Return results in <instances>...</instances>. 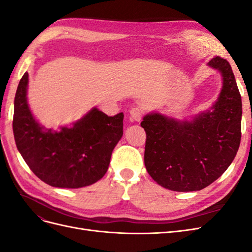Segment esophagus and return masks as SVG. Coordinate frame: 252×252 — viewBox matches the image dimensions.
<instances>
[{"label": "esophagus", "mask_w": 252, "mask_h": 252, "mask_svg": "<svg viewBox=\"0 0 252 252\" xmlns=\"http://www.w3.org/2000/svg\"><path fill=\"white\" fill-rule=\"evenodd\" d=\"M129 113H130V117L134 120V121H141L143 114H144V109L140 106H134L130 110H129Z\"/></svg>", "instance_id": "esophagus-1"}]
</instances>
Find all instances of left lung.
<instances>
[{"mask_svg":"<svg viewBox=\"0 0 252 252\" xmlns=\"http://www.w3.org/2000/svg\"><path fill=\"white\" fill-rule=\"evenodd\" d=\"M208 66L222 74L223 86L211 110L192 121L148 113L144 162L158 185L173 191H197L209 186L232 163L241 143L242 98L227 60L215 57Z\"/></svg>","mask_w":252,"mask_h":252,"instance_id":"1","label":"left lung"}]
</instances>
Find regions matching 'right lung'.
Listing matches in <instances>:
<instances>
[{
    "label": "right lung",
    "instance_id": "add662e5",
    "mask_svg": "<svg viewBox=\"0 0 252 252\" xmlns=\"http://www.w3.org/2000/svg\"><path fill=\"white\" fill-rule=\"evenodd\" d=\"M27 86L25 72L14 97L12 129L29 168L52 187L81 188L101 180L123 135V112L108 117L94 107L70 128L45 130L29 109Z\"/></svg>",
    "mask_w": 252,
    "mask_h": 252
}]
</instances>
